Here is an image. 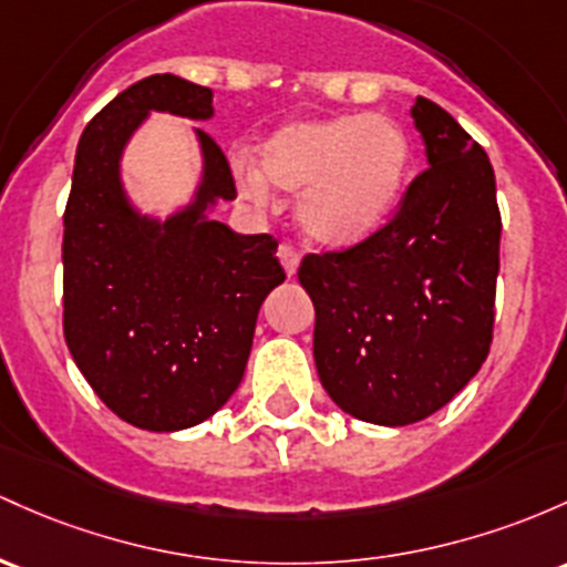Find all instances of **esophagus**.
Returning a JSON list of instances; mask_svg holds the SVG:
<instances>
[{
    "instance_id": "34e87169",
    "label": "esophagus",
    "mask_w": 567,
    "mask_h": 567,
    "mask_svg": "<svg viewBox=\"0 0 567 567\" xmlns=\"http://www.w3.org/2000/svg\"><path fill=\"white\" fill-rule=\"evenodd\" d=\"M277 255H279V264H282L285 271H288V277H293V274L298 271V264H301V252L296 250V245H290V241H282Z\"/></svg>"
}]
</instances>
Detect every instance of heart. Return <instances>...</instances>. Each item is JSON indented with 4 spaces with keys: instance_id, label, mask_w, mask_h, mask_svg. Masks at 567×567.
<instances>
[{
    "instance_id": "b5f03b06",
    "label": "heart",
    "mask_w": 567,
    "mask_h": 567,
    "mask_svg": "<svg viewBox=\"0 0 567 567\" xmlns=\"http://www.w3.org/2000/svg\"><path fill=\"white\" fill-rule=\"evenodd\" d=\"M258 166L239 161V188L264 202L274 188L298 196V220L326 245H358L395 215L412 166V142L390 115L358 112L290 121L260 145Z\"/></svg>"
}]
</instances>
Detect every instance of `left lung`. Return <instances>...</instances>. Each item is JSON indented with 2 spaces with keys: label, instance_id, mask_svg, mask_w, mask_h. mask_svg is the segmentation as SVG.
I'll return each instance as SVG.
<instances>
[{
  "label": "left lung",
  "instance_id": "8db88e82",
  "mask_svg": "<svg viewBox=\"0 0 567 567\" xmlns=\"http://www.w3.org/2000/svg\"><path fill=\"white\" fill-rule=\"evenodd\" d=\"M412 117L427 169L393 220L298 269L315 303V365L339 409L374 425H412L455 398L493 344L501 209L487 153L439 104Z\"/></svg>",
  "mask_w": 567,
  "mask_h": 567
}]
</instances>
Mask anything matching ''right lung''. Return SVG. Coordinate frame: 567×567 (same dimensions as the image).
Masks as SVG:
<instances>
[{
    "label": "right lung",
    "instance_id": "1",
    "mask_svg": "<svg viewBox=\"0 0 567 567\" xmlns=\"http://www.w3.org/2000/svg\"><path fill=\"white\" fill-rule=\"evenodd\" d=\"M151 110L209 121L213 91L151 74L85 126L64 213V339L107 409L172 433L213 416L239 388L258 309L285 271L274 236L236 234L207 215L217 198H236V185L202 128L193 202L166 220L136 213L121 155Z\"/></svg>",
    "mask_w": 567,
    "mask_h": 567
}]
</instances>
